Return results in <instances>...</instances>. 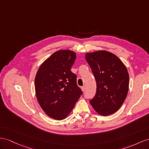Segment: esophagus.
<instances>
[{
    "label": "esophagus",
    "instance_id": "esophagus-1",
    "mask_svg": "<svg viewBox=\"0 0 149 149\" xmlns=\"http://www.w3.org/2000/svg\"><path fill=\"white\" fill-rule=\"evenodd\" d=\"M81 89H82V91L84 92V91H85V86H82V87H81Z\"/></svg>",
    "mask_w": 149,
    "mask_h": 149
}]
</instances>
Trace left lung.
Returning <instances> with one entry per match:
<instances>
[{
	"instance_id": "8db88e82",
	"label": "left lung",
	"mask_w": 149,
	"mask_h": 149,
	"mask_svg": "<svg viewBox=\"0 0 149 149\" xmlns=\"http://www.w3.org/2000/svg\"><path fill=\"white\" fill-rule=\"evenodd\" d=\"M86 60L96 81V93L90 103L98 114L116 112L124 102L129 88V74L124 63L105 50L86 53Z\"/></svg>"
}]
</instances>
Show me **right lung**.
<instances>
[{"label": "right lung", "instance_id": "1", "mask_svg": "<svg viewBox=\"0 0 149 149\" xmlns=\"http://www.w3.org/2000/svg\"><path fill=\"white\" fill-rule=\"evenodd\" d=\"M76 53L58 50L42 63L35 79L37 100L48 116L56 120L67 118L82 94L77 84V75L70 69Z\"/></svg>", "mask_w": 149, "mask_h": 149}]
</instances>
